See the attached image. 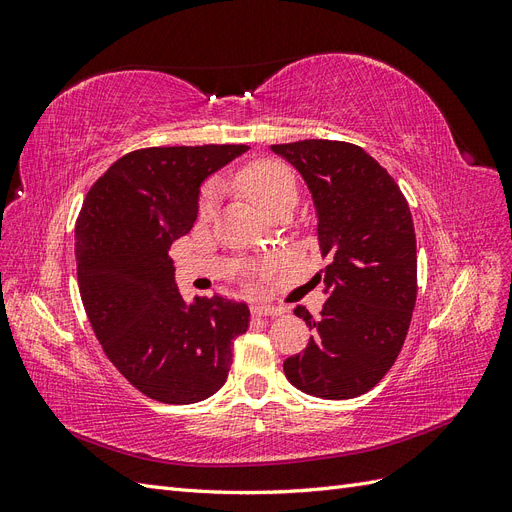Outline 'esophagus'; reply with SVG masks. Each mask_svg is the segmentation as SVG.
Masks as SVG:
<instances>
[{"instance_id": "esophagus-1", "label": "esophagus", "mask_w": 512, "mask_h": 512, "mask_svg": "<svg viewBox=\"0 0 512 512\" xmlns=\"http://www.w3.org/2000/svg\"><path fill=\"white\" fill-rule=\"evenodd\" d=\"M252 312L258 316H280L284 309L280 305H254Z\"/></svg>"}]
</instances>
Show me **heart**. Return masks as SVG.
I'll return each mask as SVG.
<instances>
[{
  "mask_svg": "<svg viewBox=\"0 0 512 512\" xmlns=\"http://www.w3.org/2000/svg\"><path fill=\"white\" fill-rule=\"evenodd\" d=\"M237 183L247 194V198H252L265 213H269L277 203H282V200H294V196H297L294 177L288 166L280 162H254L250 166H245L237 175ZM218 200L220 185L213 181L203 190V196H200L198 218L209 220L215 213V207H218Z\"/></svg>",
  "mask_w": 512,
  "mask_h": 512,
  "instance_id": "1",
  "label": "heart"
}]
</instances>
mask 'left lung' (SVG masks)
I'll use <instances>...</instances> for the list:
<instances>
[{"mask_svg":"<svg viewBox=\"0 0 512 512\" xmlns=\"http://www.w3.org/2000/svg\"><path fill=\"white\" fill-rule=\"evenodd\" d=\"M299 170L312 194L318 243L329 265L316 275L329 294L318 318L297 307L309 344L284 374L322 399L363 395L384 378L404 346L416 303L412 213L395 179L352 143L271 145Z\"/></svg>","mask_w":512,"mask_h":512,"instance_id":"left-lung-1","label":"left lung"}]
</instances>
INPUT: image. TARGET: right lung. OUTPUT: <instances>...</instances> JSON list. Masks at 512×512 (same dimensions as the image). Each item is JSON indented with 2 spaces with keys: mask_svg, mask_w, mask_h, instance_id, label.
Instances as JSON below:
<instances>
[{
  "mask_svg": "<svg viewBox=\"0 0 512 512\" xmlns=\"http://www.w3.org/2000/svg\"><path fill=\"white\" fill-rule=\"evenodd\" d=\"M247 145L149 147L119 158L91 185L76 220L81 299L111 363L162 404L218 393L250 309L213 294L185 303L170 245L198 215L200 185Z\"/></svg>",
  "mask_w": 512,
  "mask_h": 512,
  "instance_id": "add662e5",
  "label": "right lung"
}]
</instances>
